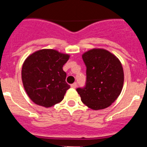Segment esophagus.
<instances>
[{"instance_id": "34e87169", "label": "esophagus", "mask_w": 147, "mask_h": 147, "mask_svg": "<svg viewBox=\"0 0 147 147\" xmlns=\"http://www.w3.org/2000/svg\"><path fill=\"white\" fill-rule=\"evenodd\" d=\"M71 87L72 88H77V83H73L72 85H71Z\"/></svg>"}]
</instances>
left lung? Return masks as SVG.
I'll return each instance as SVG.
<instances>
[{
  "instance_id": "obj_1",
  "label": "left lung",
  "mask_w": 147,
  "mask_h": 147,
  "mask_svg": "<svg viewBox=\"0 0 147 147\" xmlns=\"http://www.w3.org/2000/svg\"><path fill=\"white\" fill-rule=\"evenodd\" d=\"M86 65V85L76 89L81 100L92 110H101L111 105L123 88L124 75L121 61L105 49H94L82 54Z\"/></svg>"
}]
</instances>
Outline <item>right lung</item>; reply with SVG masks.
I'll use <instances>...</instances> for the list:
<instances>
[{"label": "right lung", "instance_id": "right-lung-1", "mask_svg": "<svg viewBox=\"0 0 147 147\" xmlns=\"http://www.w3.org/2000/svg\"><path fill=\"white\" fill-rule=\"evenodd\" d=\"M70 55L52 49L30 54L24 61L21 78L24 89L36 105L50 107L61 102L70 88L62 67Z\"/></svg>", "mask_w": 147, "mask_h": 147}]
</instances>
